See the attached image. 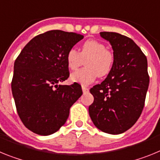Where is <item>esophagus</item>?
<instances>
[{
  "instance_id": "1",
  "label": "esophagus",
  "mask_w": 160,
  "mask_h": 160,
  "mask_svg": "<svg viewBox=\"0 0 160 160\" xmlns=\"http://www.w3.org/2000/svg\"><path fill=\"white\" fill-rule=\"evenodd\" d=\"M82 89L83 93H87L89 91V89L86 86H82Z\"/></svg>"
}]
</instances>
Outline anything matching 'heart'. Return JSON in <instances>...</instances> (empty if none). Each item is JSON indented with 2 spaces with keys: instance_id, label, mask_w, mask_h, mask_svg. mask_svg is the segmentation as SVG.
Listing matches in <instances>:
<instances>
[{
  "instance_id": "1",
  "label": "heart",
  "mask_w": 160,
  "mask_h": 160,
  "mask_svg": "<svg viewBox=\"0 0 160 160\" xmlns=\"http://www.w3.org/2000/svg\"><path fill=\"white\" fill-rule=\"evenodd\" d=\"M66 63L71 70H77L86 61L87 67L74 72L70 75L72 82L88 85L99 77L107 76L112 70L114 62V53L106 49V46L97 40H87L82 45L80 51L70 49L66 53Z\"/></svg>"
}]
</instances>
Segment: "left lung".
<instances>
[{
	"instance_id": "obj_1",
	"label": "left lung",
	"mask_w": 160,
	"mask_h": 160,
	"mask_svg": "<svg viewBox=\"0 0 160 160\" xmlns=\"http://www.w3.org/2000/svg\"><path fill=\"white\" fill-rule=\"evenodd\" d=\"M100 35L112 46L114 62L107 78L90 90L94 102L89 114L96 128L118 135L130 129L142 114L149 86L148 61L130 38L114 32Z\"/></svg>"
}]
</instances>
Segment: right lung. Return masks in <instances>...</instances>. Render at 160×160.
Returning a JSON list of instances; mask_svg holds the SVG:
<instances>
[{
    "instance_id": "right-lung-1",
    "label": "right lung",
    "mask_w": 160,
    "mask_h": 160,
    "mask_svg": "<svg viewBox=\"0 0 160 160\" xmlns=\"http://www.w3.org/2000/svg\"><path fill=\"white\" fill-rule=\"evenodd\" d=\"M83 38L76 32L47 31L29 41L15 60L11 87L17 111L25 128L35 134L58 131L82 94L78 83H58L70 76L66 53Z\"/></svg>"
}]
</instances>
